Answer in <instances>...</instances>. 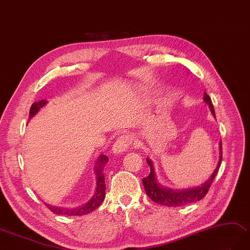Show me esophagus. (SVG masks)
Returning <instances> with one entry per match:
<instances>
[{
  "instance_id": "34e87169",
  "label": "esophagus",
  "mask_w": 250,
  "mask_h": 250,
  "mask_svg": "<svg viewBox=\"0 0 250 250\" xmlns=\"http://www.w3.org/2000/svg\"><path fill=\"white\" fill-rule=\"evenodd\" d=\"M133 144V139L130 134H123L116 138V141L113 145V152L114 153H121L125 151L127 148H130Z\"/></svg>"
}]
</instances>
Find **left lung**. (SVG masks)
I'll list each match as a JSON object with an SVG mask.
<instances>
[{
  "instance_id": "obj_1",
  "label": "left lung",
  "mask_w": 250,
  "mask_h": 250,
  "mask_svg": "<svg viewBox=\"0 0 250 250\" xmlns=\"http://www.w3.org/2000/svg\"><path fill=\"white\" fill-rule=\"evenodd\" d=\"M205 101L208 104V106H210L212 114L215 116L211 98L208 97V95H207L206 92H205ZM222 159H223V151H222V142H220V156H219V162L217 164L216 169L214 170L212 176L208 178L204 184H200L199 187L188 188H166L164 185H161L158 181H156L154 168L151 161L147 160L148 164L150 165V173L148 175V177L143 179L145 190H146L149 198L152 201L166 207H181V206H185L188 204H193V202L199 201L207 195L208 188H210L211 184L213 183V180L215 179L217 171L220 167V164H222Z\"/></svg>"
}]
</instances>
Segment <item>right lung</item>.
<instances>
[{
  "instance_id": "add662e5",
  "label": "right lung",
  "mask_w": 250,
  "mask_h": 250,
  "mask_svg": "<svg viewBox=\"0 0 250 250\" xmlns=\"http://www.w3.org/2000/svg\"><path fill=\"white\" fill-rule=\"evenodd\" d=\"M46 103L45 100H40L39 102L33 103L30 109V116L28 118H32L33 116L36 114L40 107H42ZM108 161V158L105 155H101L100 159L98 161V165L96 167V173H97V188L95 190L94 196L91 197L88 202H86L85 205L74 208H56L51 207L46 205L50 208L51 212H53L56 215H67V216H82L85 214H88L102 204L105 197V182H104V173H103V166Z\"/></svg>"
}]
</instances>
